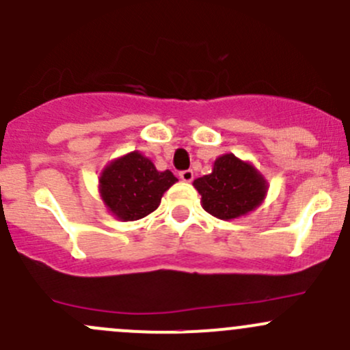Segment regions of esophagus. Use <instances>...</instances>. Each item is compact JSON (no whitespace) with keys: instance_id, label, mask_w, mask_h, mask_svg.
Instances as JSON below:
<instances>
[{"instance_id":"esophagus-1","label":"esophagus","mask_w":350,"mask_h":350,"mask_svg":"<svg viewBox=\"0 0 350 350\" xmlns=\"http://www.w3.org/2000/svg\"><path fill=\"white\" fill-rule=\"evenodd\" d=\"M179 178H181L185 183H191L194 178V172L191 171V169H185V171L179 172Z\"/></svg>"}]
</instances>
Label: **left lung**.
Segmentation results:
<instances>
[{
  "label": "left lung",
  "mask_w": 350,
  "mask_h": 350,
  "mask_svg": "<svg viewBox=\"0 0 350 350\" xmlns=\"http://www.w3.org/2000/svg\"><path fill=\"white\" fill-rule=\"evenodd\" d=\"M201 203L209 215L233 219L253 211L263 201L267 183L250 164L233 154L216 159L213 172L194 181Z\"/></svg>",
  "instance_id": "8db88e82"
}]
</instances>
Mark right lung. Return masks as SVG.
Listing matches in <instances>:
<instances>
[{
	"instance_id": "obj_1",
	"label": "right lung",
	"mask_w": 350,
	"mask_h": 350,
	"mask_svg": "<svg viewBox=\"0 0 350 350\" xmlns=\"http://www.w3.org/2000/svg\"><path fill=\"white\" fill-rule=\"evenodd\" d=\"M176 181L171 171L159 172L142 154L131 152L102 172V200L117 218L134 221L157 209L163 194Z\"/></svg>"
}]
</instances>
